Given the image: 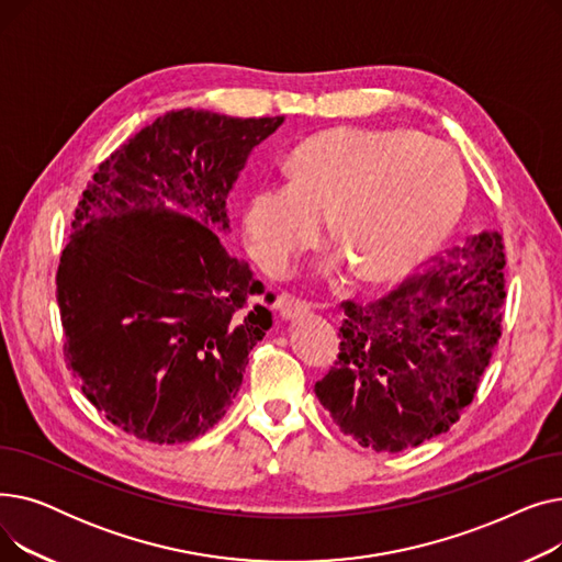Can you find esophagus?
Here are the masks:
<instances>
[{
    "label": "esophagus",
    "instance_id": "34e87169",
    "mask_svg": "<svg viewBox=\"0 0 562 562\" xmlns=\"http://www.w3.org/2000/svg\"><path fill=\"white\" fill-rule=\"evenodd\" d=\"M310 310H312L310 303L299 301V299H293V296H282V299L278 301V312H280V316H282L284 321H291V318H296V316L310 314Z\"/></svg>",
    "mask_w": 562,
    "mask_h": 562
}]
</instances>
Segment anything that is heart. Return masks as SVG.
Listing matches in <instances>:
<instances>
[{
	"label": "heart",
	"instance_id": "b5f03b06",
	"mask_svg": "<svg viewBox=\"0 0 562 562\" xmlns=\"http://www.w3.org/2000/svg\"><path fill=\"white\" fill-rule=\"evenodd\" d=\"M467 202L460 161L407 130L341 127L293 150L289 184H263L244 206L250 257L286 271L328 221L339 250L326 276L348 269L369 284L396 282L422 266L458 225Z\"/></svg>",
	"mask_w": 562,
	"mask_h": 562
}]
</instances>
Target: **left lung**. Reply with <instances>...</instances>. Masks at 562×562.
Returning a JSON list of instances; mask_svg holds the SVG:
<instances>
[{
	"label": "left lung",
	"mask_w": 562,
	"mask_h": 562,
	"mask_svg": "<svg viewBox=\"0 0 562 562\" xmlns=\"http://www.w3.org/2000/svg\"><path fill=\"white\" fill-rule=\"evenodd\" d=\"M504 244L483 232L371 305L344 303L339 360L314 392L344 435L398 453L447 432L501 337Z\"/></svg>",
	"instance_id": "obj_1"
}]
</instances>
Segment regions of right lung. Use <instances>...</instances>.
I'll list each match as a JSON object with an SVG mask.
<instances>
[{
  "label": "right lung",
  "instance_id": "right-lung-1",
  "mask_svg": "<svg viewBox=\"0 0 562 562\" xmlns=\"http://www.w3.org/2000/svg\"><path fill=\"white\" fill-rule=\"evenodd\" d=\"M282 123L170 111L83 191L56 273L64 352L86 398L138 439L182 445L214 428L273 326L248 305L263 284L218 234L236 177Z\"/></svg>",
  "mask_w": 562,
  "mask_h": 562
}]
</instances>
